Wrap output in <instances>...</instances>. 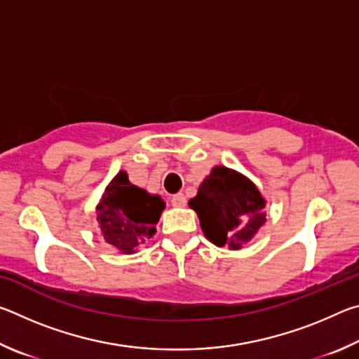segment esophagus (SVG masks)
<instances>
[{
	"label": "esophagus",
	"instance_id": "esophagus-1",
	"mask_svg": "<svg viewBox=\"0 0 359 359\" xmlns=\"http://www.w3.org/2000/svg\"><path fill=\"white\" fill-rule=\"evenodd\" d=\"M171 204L174 205V208H185L187 198L182 193L174 194V196H171Z\"/></svg>",
	"mask_w": 359,
	"mask_h": 359
}]
</instances>
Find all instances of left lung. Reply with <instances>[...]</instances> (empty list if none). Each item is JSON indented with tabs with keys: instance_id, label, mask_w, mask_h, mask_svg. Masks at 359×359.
I'll list each match as a JSON object with an SVG mask.
<instances>
[{
	"instance_id": "1",
	"label": "left lung",
	"mask_w": 359,
	"mask_h": 359,
	"mask_svg": "<svg viewBox=\"0 0 359 359\" xmlns=\"http://www.w3.org/2000/svg\"><path fill=\"white\" fill-rule=\"evenodd\" d=\"M205 238L217 247L239 250L266 223V199L258 187L236 169L214 166L188 201Z\"/></svg>"
}]
</instances>
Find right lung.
<instances>
[{
  "instance_id": "right-lung-1",
  "label": "right lung",
  "mask_w": 359,
  "mask_h": 359,
  "mask_svg": "<svg viewBox=\"0 0 359 359\" xmlns=\"http://www.w3.org/2000/svg\"><path fill=\"white\" fill-rule=\"evenodd\" d=\"M165 208L161 196L133 185L126 171H120L96 205L102 239L121 255L136 253L139 245L155 236Z\"/></svg>"
}]
</instances>
